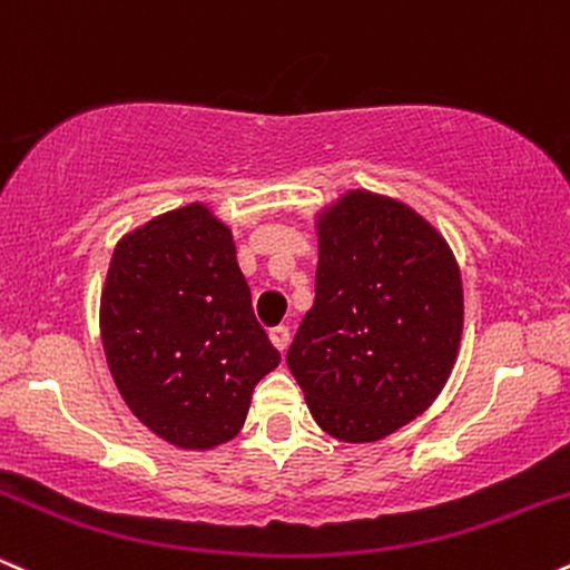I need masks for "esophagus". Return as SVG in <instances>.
I'll list each match as a JSON object with an SVG mask.
<instances>
[{
  "label": "esophagus",
  "mask_w": 570,
  "mask_h": 570,
  "mask_svg": "<svg viewBox=\"0 0 570 570\" xmlns=\"http://www.w3.org/2000/svg\"><path fill=\"white\" fill-rule=\"evenodd\" d=\"M269 338H272L274 350L285 352L287 344H291V331H287L285 325H277V327H272V331H269Z\"/></svg>",
  "instance_id": "1"
}]
</instances>
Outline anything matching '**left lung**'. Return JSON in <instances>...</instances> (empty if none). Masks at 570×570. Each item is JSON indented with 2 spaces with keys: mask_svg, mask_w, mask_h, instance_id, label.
<instances>
[{
  "mask_svg": "<svg viewBox=\"0 0 570 570\" xmlns=\"http://www.w3.org/2000/svg\"><path fill=\"white\" fill-rule=\"evenodd\" d=\"M320 261L287 367L341 443L403 430L443 392L464 331L445 237L403 199L350 189L314 216Z\"/></svg>",
  "mask_w": 570,
  "mask_h": 570,
  "instance_id": "8db88e82",
  "label": "left lung"
}]
</instances>
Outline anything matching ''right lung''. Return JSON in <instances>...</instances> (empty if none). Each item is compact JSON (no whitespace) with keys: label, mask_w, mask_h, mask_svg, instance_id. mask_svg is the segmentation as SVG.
<instances>
[{"label":"right lung","mask_w":570,"mask_h":570,"mask_svg":"<svg viewBox=\"0 0 570 570\" xmlns=\"http://www.w3.org/2000/svg\"><path fill=\"white\" fill-rule=\"evenodd\" d=\"M100 341L132 416L184 451L229 443L256 384L279 365L232 229L205 203L119 239L100 293Z\"/></svg>","instance_id":"right-lung-1"}]
</instances>
